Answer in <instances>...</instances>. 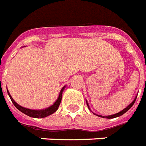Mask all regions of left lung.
Instances as JSON below:
<instances>
[{"label": "left lung", "instance_id": "1", "mask_svg": "<svg viewBox=\"0 0 146 146\" xmlns=\"http://www.w3.org/2000/svg\"><path fill=\"white\" fill-rule=\"evenodd\" d=\"M136 97H137V96H136V97H135V99H134V100H133V102H131V103H130V105H129V106H127V107H126V108H124V109H123V110H122V111H121L120 112L116 113V114H114V115H108V116H102V115H96V114H95V113H93V114H94V115H97V116H99V117H103V118H108V119H110V118H115V117H119V116H121V115H123L124 113L127 112V111L129 110V109H130V108H131V107H132L133 106L134 102H135V101H136ZM86 102H87V106H88V108H89L90 110V108L89 104H88V102H87V100H86ZM90 111H91V110H90Z\"/></svg>", "mask_w": 146, "mask_h": 146}]
</instances>
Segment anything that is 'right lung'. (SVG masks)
I'll use <instances>...</instances> for the list:
<instances>
[{
    "label": "right lung",
    "mask_w": 146,
    "mask_h": 146,
    "mask_svg": "<svg viewBox=\"0 0 146 146\" xmlns=\"http://www.w3.org/2000/svg\"><path fill=\"white\" fill-rule=\"evenodd\" d=\"M66 86H64L62 90H60V93H59V97L58 99L56 100V101L53 103L52 106H50V107L48 108H44V109H40V110H35V109H30V108H24L23 106H19L18 103H16L14 100L12 98L11 95L10 94L9 91L7 90V93L9 96H10V100L12 101V102L13 103V105L16 106V108L17 109L22 111L23 113H24L25 115H28L29 117H35V118H40V117H46L49 115H52L53 114L54 112L56 111V110L58 109L59 108V105H60V102H61V100H62V93H63V90L64 89L66 88Z\"/></svg>",
    "instance_id": "1"
}]
</instances>
